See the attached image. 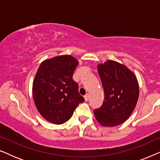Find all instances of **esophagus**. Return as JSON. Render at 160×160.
Returning a JSON list of instances; mask_svg holds the SVG:
<instances>
[{
    "mask_svg": "<svg viewBox=\"0 0 160 160\" xmlns=\"http://www.w3.org/2000/svg\"><path fill=\"white\" fill-rule=\"evenodd\" d=\"M84 100H85V101H88V100H89L88 94H87V95H84Z\"/></svg>",
    "mask_w": 160,
    "mask_h": 160,
    "instance_id": "obj_1",
    "label": "esophagus"
}]
</instances>
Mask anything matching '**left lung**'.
<instances>
[{
    "instance_id": "obj_1",
    "label": "left lung",
    "mask_w": 160,
    "mask_h": 160,
    "mask_svg": "<svg viewBox=\"0 0 160 160\" xmlns=\"http://www.w3.org/2000/svg\"><path fill=\"white\" fill-rule=\"evenodd\" d=\"M104 90V100L94 110L97 121L102 126L121 124L134 111L139 97L138 82L135 74L125 65L108 60L98 65Z\"/></svg>"
}]
</instances>
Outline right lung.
Wrapping results in <instances>:
<instances>
[{
  "label": "right lung",
  "mask_w": 160,
  "mask_h": 160,
  "mask_svg": "<svg viewBox=\"0 0 160 160\" xmlns=\"http://www.w3.org/2000/svg\"><path fill=\"white\" fill-rule=\"evenodd\" d=\"M78 64L71 55H61L43 61L32 84L37 110L52 123L61 124L71 119L84 98L78 93L73 75Z\"/></svg>",
  "instance_id": "1"
}]
</instances>
